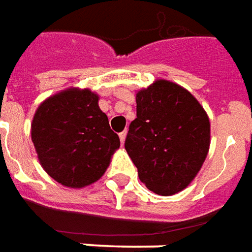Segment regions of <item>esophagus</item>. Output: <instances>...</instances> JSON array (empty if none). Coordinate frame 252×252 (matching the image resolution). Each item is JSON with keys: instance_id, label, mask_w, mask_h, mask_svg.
<instances>
[{"instance_id": "1", "label": "esophagus", "mask_w": 252, "mask_h": 252, "mask_svg": "<svg viewBox=\"0 0 252 252\" xmlns=\"http://www.w3.org/2000/svg\"><path fill=\"white\" fill-rule=\"evenodd\" d=\"M126 134H127V131L126 130H123V131H121L119 133V140H121V142H125V140H126Z\"/></svg>"}]
</instances>
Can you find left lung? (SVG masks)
I'll use <instances>...</instances> for the list:
<instances>
[{
	"mask_svg": "<svg viewBox=\"0 0 252 252\" xmlns=\"http://www.w3.org/2000/svg\"><path fill=\"white\" fill-rule=\"evenodd\" d=\"M135 101L125 149L151 191L174 195L191 183L206 158L208 115L189 91L167 80L140 91Z\"/></svg>",
	"mask_w": 252,
	"mask_h": 252,
	"instance_id": "1",
	"label": "left lung"
}]
</instances>
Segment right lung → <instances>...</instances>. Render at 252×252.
Segmentation results:
<instances>
[{"mask_svg": "<svg viewBox=\"0 0 252 252\" xmlns=\"http://www.w3.org/2000/svg\"><path fill=\"white\" fill-rule=\"evenodd\" d=\"M89 89H66L44 100L31 125L32 142L44 171L67 187L101 178L121 141Z\"/></svg>", "mask_w": 252, "mask_h": 252, "instance_id": "right-lung-1", "label": "right lung"}]
</instances>
